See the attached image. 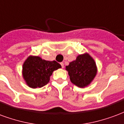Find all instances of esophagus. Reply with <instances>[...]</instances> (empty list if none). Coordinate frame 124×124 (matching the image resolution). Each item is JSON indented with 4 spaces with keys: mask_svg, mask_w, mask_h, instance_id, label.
I'll return each mask as SVG.
<instances>
[{
    "mask_svg": "<svg viewBox=\"0 0 124 124\" xmlns=\"http://www.w3.org/2000/svg\"><path fill=\"white\" fill-rule=\"evenodd\" d=\"M60 64H61V67H62V68H63V67H64V63H60Z\"/></svg>",
    "mask_w": 124,
    "mask_h": 124,
    "instance_id": "34e87169",
    "label": "esophagus"
}]
</instances>
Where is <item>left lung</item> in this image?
<instances>
[{
    "instance_id": "left-lung-1",
    "label": "left lung",
    "mask_w": 124,
    "mask_h": 124,
    "mask_svg": "<svg viewBox=\"0 0 124 124\" xmlns=\"http://www.w3.org/2000/svg\"><path fill=\"white\" fill-rule=\"evenodd\" d=\"M65 68L71 83L80 88L89 85L97 73L96 62L87 53L77 56Z\"/></svg>"
}]
</instances>
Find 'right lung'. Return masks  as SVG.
Listing matches in <instances>:
<instances>
[{
  "mask_svg": "<svg viewBox=\"0 0 124 124\" xmlns=\"http://www.w3.org/2000/svg\"><path fill=\"white\" fill-rule=\"evenodd\" d=\"M61 68L55 61H46L38 56L30 55L22 66V76L29 87L41 88L49 82L54 71Z\"/></svg>",
  "mask_w": 124,
  "mask_h": 124,
  "instance_id": "1",
  "label": "right lung"
}]
</instances>
